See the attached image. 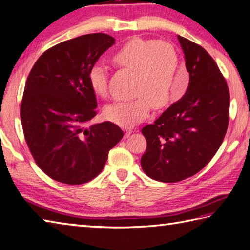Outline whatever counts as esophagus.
<instances>
[{
    "instance_id": "esophagus-1",
    "label": "esophagus",
    "mask_w": 250,
    "mask_h": 250,
    "mask_svg": "<svg viewBox=\"0 0 250 250\" xmlns=\"http://www.w3.org/2000/svg\"><path fill=\"white\" fill-rule=\"evenodd\" d=\"M124 133H125V137H129L130 134L133 133V128H130V127H127V128H124Z\"/></svg>"
}]
</instances>
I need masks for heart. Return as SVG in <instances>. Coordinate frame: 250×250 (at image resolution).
I'll return each mask as SVG.
<instances>
[{"mask_svg": "<svg viewBox=\"0 0 250 250\" xmlns=\"http://www.w3.org/2000/svg\"><path fill=\"white\" fill-rule=\"evenodd\" d=\"M113 62L137 73L135 92L138 95L133 100H119L105 107L104 116L113 123L134 126L149 115L153 105L162 107L181 97L178 89H171L174 75L180 68V56L167 42L134 38L116 52ZM88 82L97 96H106L107 69L103 65H93Z\"/></svg>", "mask_w": 250, "mask_h": 250, "instance_id": "obj_1", "label": "heart"}]
</instances>
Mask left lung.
<instances>
[{
    "instance_id": "obj_1",
    "label": "left lung",
    "mask_w": 250,
    "mask_h": 250,
    "mask_svg": "<svg viewBox=\"0 0 250 250\" xmlns=\"http://www.w3.org/2000/svg\"><path fill=\"white\" fill-rule=\"evenodd\" d=\"M187 72L188 88L180 100L141 133L147 149L144 172L152 180L176 183L204 168L227 134L229 92L218 65L202 46L177 36Z\"/></svg>"
}]
</instances>
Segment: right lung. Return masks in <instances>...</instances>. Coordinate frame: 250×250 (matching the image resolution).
<instances>
[{
	"mask_svg": "<svg viewBox=\"0 0 250 250\" xmlns=\"http://www.w3.org/2000/svg\"><path fill=\"white\" fill-rule=\"evenodd\" d=\"M114 43L105 34L74 38L46 50L30 70L21 125L36 163L52 180L69 185L93 180L123 138V130L111 122L88 126L97 114L88 73Z\"/></svg>",
	"mask_w": 250,
	"mask_h": 250,
	"instance_id": "1",
	"label": "right lung"
}]
</instances>
